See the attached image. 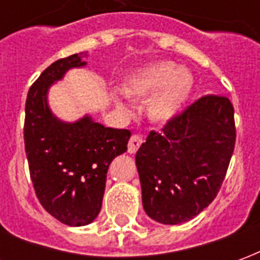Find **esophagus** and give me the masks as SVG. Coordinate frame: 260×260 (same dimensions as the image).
I'll use <instances>...</instances> for the list:
<instances>
[{
    "label": "esophagus",
    "instance_id": "obj_1",
    "mask_svg": "<svg viewBox=\"0 0 260 260\" xmlns=\"http://www.w3.org/2000/svg\"><path fill=\"white\" fill-rule=\"evenodd\" d=\"M142 145V138L139 135H132L129 139V143H128V152L131 154L136 153V150L139 149V146Z\"/></svg>",
    "mask_w": 260,
    "mask_h": 260
}]
</instances>
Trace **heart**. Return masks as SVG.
Returning a JSON list of instances; mask_svg holds the SVG:
<instances>
[{"instance_id": "heart-1", "label": "heart", "mask_w": 260, "mask_h": 260, "mask_svg": "<svg viewBox=\"0 0 260 260\" xmlns=\"http://www.w3.org/2000/svg\"><path fill=\"white\" fill-rule=\"evenodd\" d=\"M192 89V75L169 61L147 67L125 85V91L132 97L154 94L147 106L149 118L154 122H167L175 118L188 102ZM118 104L125 107L121 100Z\"/></svg>"}]
</instances>
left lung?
I'll use <instances>...</instances> for the list:
<instances>
[{"instance_id": "1", "label": "left lung", "mask_w": 260, "mask_h": 260, "mask_svg": "<svg viewBox=\"0 0 260 260\" xmlns=\"http://www.w3.org/2000/svg\"><path fill=\"white\" fill-rule=\"evenodd\" d=\"M234 107L206 94L152 131L136 152L143 209L163 224L199 214L217 196L235 146Z\"/></svg>"}]
</instances>
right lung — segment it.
Returning a JSON list of instances; mask_svg holds the SVG:
<instances>
[{
    "mask_svg": "<svg viewBox=\"0 0 260 260\" xmlns=\"http://www.w3.org/2000/svg\"><path fill=\"white\" fill-rule=\"evenodd\" d=\"M86 53L61 58L30 86L25 107V150L37 199L67 225L91 223L102 209L108 166L126 152L131 131L106 128L89 115L62 122L47 104L48 87L71 68L83 67Z\"/></svg>",
    "mask_w": 260,
    "mask_h": 260,
    "instance_id": "add662e5",
    "label": "right lung"
}]
</instances>
